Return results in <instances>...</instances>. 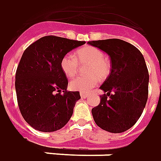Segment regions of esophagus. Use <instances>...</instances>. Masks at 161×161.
Here are the masks:
<instances>
[{"mask_svg": "<svg viewBox=\"0 0 161 161\" xmlns=\"http://www.w3.org/2000/svg\"><path fill=\"white\" fill-rule=\"evenodd\" d=\"M80 97L83 98V99H85V98H86V97H88V94H87V93H80Z\"/></svg>", "mask_w": 161, "mask_h": 161, "instance_id": "obj_1", "label": "esophagus"}]
</instances>
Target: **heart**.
Wrapping results in <instances>:
<instances>
[{
	"mask_svg": "<svg viewBox=\"0 0 161 161\" xmlns=\"http://www.w3.org/2000/svg\"><path fill=\"white\" fill-rule=\"evenodd\" d=\"M78 61L80 63H88L86 68L87 76H79L70 81V88L82 93L89 92L96 86L100 79L108 77L111 72V62L104 52L98 47L86 46L80 47L75 54L67 53L60 60V68L68 78L74 77L78 72Z\"/></svg>",
	"mask_w": 161,
	"mask_h": 161,
	"instance_id": "1",
	"label": "heart"
}]
</instances>
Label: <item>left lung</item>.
Segmentation results:
<instances>
[{
  "label": "left lung",
  "mask_w": 161,
  "mask_h": 161,
  "mask_svg": "<svg viewBox=\"0 0 161 161\" xmlns=\"http://www.w3.org/2000/svg\"><path fill=\"white\" fill-rule=\"evenodd\" d=\"M110 56L111 72L100 86L105 93L92 109L93 119L101 129L123 133L140 119L148 98L149 74L141 51L119 39L88 42Z\"/></svg>",
  "instance_id": "1"
}]
</instances>
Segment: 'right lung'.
<instances>
[{
    "mask_svg": "<svg viewBox=\"0 0 161 161\" xmlns=\"http://www.w3.org/2000/svg\"><path fill=\"white\" fill-rule=\"evenodd\" d=\"M85 42L47 35L24 51L15 73L17 102L22 117L41 132L62 128L71 118L78 91H68L60 60Z\"/></svg>",
    "mask_w": 161,
    "mask_h": 161,
    "instance_id": "obj_1",
    "label": "right lung"
}]
</instances>
